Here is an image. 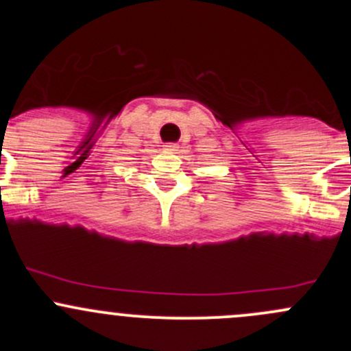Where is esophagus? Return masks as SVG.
<instances>
[{
	"mask_svg": "<svg viewBox=\"0 0 351 351\" xmlns=\"http://www.w3.org/2000/svg\"><path fill=\"white\" fill-rule=\"evenodd\" d=\"M165 149L166 151H171V153H175V151H178V146H176L175 143H169V144H166Z\"/></svg>",
	"mask_w": 351,
	"mask_h": 351,
	"instance_id": "obj_1",
	"label": "esophagus"
}]
</instances>
